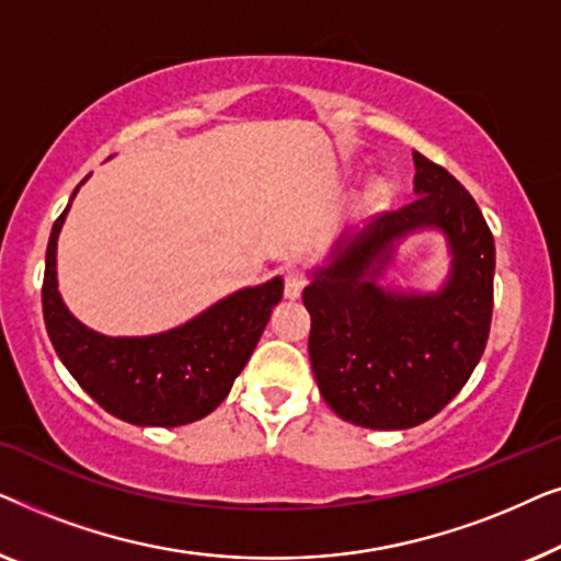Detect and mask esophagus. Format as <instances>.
<instances>
[{
  "label": "esophagus",
  "instance_id": "34e87169",
  "mask_svg": "<svg viewBox=\"0 0 561 561\" xmlns=\"http://www.w3.org/2000/svg\"><path fill=\"white\" fill-rule=\"evenodd\" d=\"M306 286V275L298 267H288L286 271V298H298Z\"/></svg>",
  "mask_w": 561,
  "mask_h": 561
}]
</instances>
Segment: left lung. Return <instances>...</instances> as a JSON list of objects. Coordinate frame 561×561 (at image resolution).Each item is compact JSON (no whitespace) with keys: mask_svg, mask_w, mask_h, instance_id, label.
<instances>
[{"mask_svg":"<svg viewBox=\"0 0 561 561\" xmlns=\"http://www.w3.org/2000/svg\"><path fill=\"white\" fill-rule=\"evenodd\" d=\"M416 198L342 237L304 288L309 357L336 416L365 428H411L455 398L485 352L493 319L495 242L462 183L413 150ZM442 228L453 271L436 295L380 289L394 242Z\"/></svg>","mask_w":561,"mask_h":561,"instance_id":"8db88e82","label":"left lung"}]
</instances>
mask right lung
<instances>
[{"mask_svg":"<svg viewBox=\"0 0 561 561\" xmlns=\"http://www.w3.org/2000/svg\"><path fill=\"white\" fill-rule=\"evenodd\" d=\"M68 206L53 225L43 275V319L60 363L104 411L127 424L183 426L204 419L225 401L248 365L280 301L283 280L237 290L171 332L99 334L83 327L58 294L56 248Z\"/></svg>","mask_w":561,"mask_h":561,"instance_id":"right-lung-1","label":"right lung"}]
</instances>
